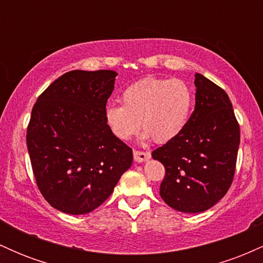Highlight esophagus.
<instances>
[{
  "label": "esophagus",
  "mask_w": 263,
  "mask_h": 263,
  "mask_svg": "<svg viewBox=\"0 0 263 263\" xmlns=\"http://www.w3.org/2000/svg\"><path fill=\"white\" fill-rule=\"evenodd\" d=\"M151 157V155L148 152H143V151H134V158L136 162L141 163L147 161Z\"/></svg>",
  "instance_id": "obj_1"
}]
</instances>
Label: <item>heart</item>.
I'll list each match as a JSON object with an SVG mask.
<instances>
[{"label":"heart","instance_id":"heart-1","mask_svg":"<svg viewBox=\"0 0 263 263\" xmlns=\"http://www.w3.org/2000/svg\"><path fill=\"white\" fill-rule=\"evenodd\" d=\"M122 105L105 108V121L116 138L128 141L140 128L158 143L174 138L184 128L192 110V87L173 78H144L123 90Z\"/></svg>","mask_w":263,"mask_h":263}]
</instances>
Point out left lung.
<instances>
[{
    "label": "left lung",
    "mask_w": 263,
    "mask_h": 263,
    "mask_svg": "<svg viewBox=\"0 0 263 263\" xmlns=\"http://www.w3.org/2000/svg\"><path fill=\"white\" fill-rule=\"evenodd\" d=\"M195 108L176 137L152 152L164 165L159 194L183 213L214 206L230 189L236 170L240 125L221 87L195 75Z\"/></svg>",
    "instance_id": "1"
}]
</instances>
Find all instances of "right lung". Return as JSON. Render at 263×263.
I'll use <instances>...</instances> for the list:
<instances>
[{"instance_id":"add662e5","label":"right lung","mask_w":263,"mask_h":263,"mask_svg":"<svg viewBox=\"0 0 263 263\" xmlns=\"http://www.w3.org/2000/svg\"><path fill=\"white\" fill-rule=\"evenodd\" d=\"M114 70H71L39 95L27 147L39 192L71 215L90 213L110 197L132 164V149L105 121Z\"/></svg>"}]
</instances>
